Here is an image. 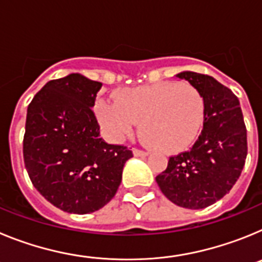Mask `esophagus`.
Here are the masks:
<instances>
[{"label": "esophagus", "mask_w": 262, "mask_h": 262, "mask_svg": "<svg viewBox=\"0 0 262 262\" xmlns=\"http://www.w3.org/2000/svg\"><path fill=\"white\" fill-rule=\"evenodd\" d=\"M133 154H134V156H136V157H145V156H148V155H149L147 151H143V149H138V148H135V149H134Z\"/></svg>", "instance_id": "34e87169"}]
</instances>
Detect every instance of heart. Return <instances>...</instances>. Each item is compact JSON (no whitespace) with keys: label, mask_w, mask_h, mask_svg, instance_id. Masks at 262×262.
<instances>
[{"label":"heart","mask_w":262,"mask_h":262,"mask_svg":"<svg viewBox=\"0 0 262 262\" xmlns=\"http://www.w3.org/2000/svg\"><path fill=\"white\" fill-rule=\"evenodd\" d=\"M205 99L190 84L165 81L118 90L114 99H98V122L113 142L134 134L142 120V135L156 149L176 154L190 147L205 120Z\"/></svg>","instance_id":"b5f03b06"}]
</instances>
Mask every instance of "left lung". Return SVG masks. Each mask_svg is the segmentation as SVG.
I'll return each mask as SVG.
<instances>
[{"label":"left lung","mask_w":262,"mask_h":262,"mask_svg":"<svg viewBox=\"0 0 262 262\" xmlns=\"http://www.w3.org/2000/svg\"><path fill=\"white\" fill-rule=\"evenodd\" d=\"M176 76L203 96V129L190 151L169 157L156 182L170 202L200 210L222 200L240 177L247 159V129L239 99L228 88L191 71Z\"/></svg>","instance_id":"1"}]
</instances>
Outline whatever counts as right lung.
I'll use <instances>...</instances> for the list:
<instances>
[{
	"label": "right lung",
	"instance_id": "right-lung-1",
	"mask_svg": "<svg viewBox=\"0 0 262 262\" xmlns=\"http://www.w3.org/2000/svg\"><path fill=\"white\" fill-rule=\"evenodd\" d=\"M102 84L80 73L48 81L27 108L25 166L48 202L69 214L102 209L117 193L133 152L99 136L92 111Z\"/></svg>",
	"mask_w": 262,
	"mask_h": 262
}]
</instances>
